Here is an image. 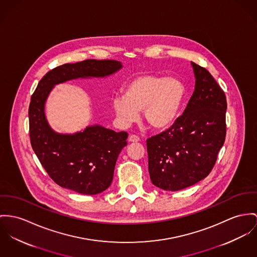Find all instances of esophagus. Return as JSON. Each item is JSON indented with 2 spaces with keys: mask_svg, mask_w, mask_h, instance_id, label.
Returning a JSON list of instances; mask_svg holds the SVG:
<instances>
[{
  "mask_svg": "<svg viewBox=\"0 0 257 257\" xmlns=\"http://www.w3.org/2000/svg\"><path fill=\"white\" fill-rule=\"evenodd\" d=\"M128 141H129L130 143H138L139 141H140V139H139L138 136H136V135H130L129 138H128Z\"/></svg>",
  "mask_w": 257,
  "mask_h": 257,
  "instance_id": "34e87169",
  "label": "esophagus"
}]
</instances>
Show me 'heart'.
I'll use <instances>...</instances> for the list:
<instances>
[{"instance_id": "obj_1", "label": "heart", "mask_w": 257, "mask_h": 257, "mask_svg": "<svg viewBox=\"0 0 257 257\" xmlns=\"http://www.w3.org/2000/svg\"><path fill=\"white\" fill-rule=\"evenodd\" d=\"M123 96L112 99V108L120 124L136 121L143 110L147 124L156 130L170 127L177 119L186 97V87L176 77L142 73L124 87Z\"/></svg>"}]
</instances>
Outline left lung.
I'll list each match as a JSON object with an SVG mask.
<instances>
[{
  "label": "left lung",
  "instance_id": "left-lung-1",
  "mask_svg": "<svg viewBox=\"0 0 257 257\" xmlns=\"http://www.w3.org/2000/svg\"><path fill=\"white\" fill-rule=\"evenodd\" d=\"M191 64L196 84L186 109L169 129L147 140L150 177L165 191L206 177L226 137V96L204 67Z\"/></svg>",
  "mask_w": 257,
  "mask_h": 257
}]
</instances>
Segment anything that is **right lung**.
<instances>
[{
	"label": "right lung",
	"mask_w": 257,
	"mask_h": 257,
	"mask_svg": "<svg viewBox=\"0 0 257 257\" xmlns=\"http://www.w3.org/2000/svg\"><path fill=\"white\" fill-rule=\"evenodd\" d=\"M121 68L122 63L113 59L65 63L40 80L31 97L28 116L32 149L49 176L64 189L83 195L105 191L112 182L119 154L127 146L128 134L99 124L74 134L58 133L46 117V100L58 84L78 78H103Z\"/></svg>",
	"instance_id": "1"
}]
</instances>
